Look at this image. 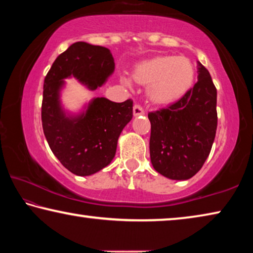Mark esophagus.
<instances>
[{"label":"esophagus","mask_w":253,"mask_h":253,"mask_svg":"<svg viewBox=\"0 0 253 253\" xmlns=\"http://www.w3.org/2000/svg\"><path fill=\"white\" fill-rule=\"evenodd\" d=\"M144 109L138 105H135L134 108H133V115L135 116V117H137V116H141V115H144Z\"/></svg>","instance_id":"esophagus-1"}]
</instances>
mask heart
I'll list each match as a JSON object with an SVG mask.
<instances>
[{"instance_id":"b5f03b06","label":"heart","mask_w":253,"mask_h":253,"mask_svg":"<svg viewBox=\"0 0 253 253\" xmlns=\"http://www.w3.org/2000/svg\"><path fill=\"white\" fill-rule=\"evenodd\" d=\"M136 83L147 86V97L154 105L164 106L181 99L195 81L192 63L182 56H158L139 63L133 72ZM128 85L129 81L122 79Z\"/></svg>"}]
</instances>
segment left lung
I'll return each instance as SVG.
<instances>
[{
  "label": "left lung",
  "mask_w": 253,
  "mask_h": 253,
  "mask_svg": "<svg viewBox=\"0 0 253 253\" xmlns=\"http://www.w3.org/2000/svg\"><path fill=\"white\" fill-rule=\"evenodd\" d=\"M217 91L198 63V81L177 102L148 114L150 155L154 169L172 180H187L202 169L217 128Z\"/></svg>",
  "instance_id": "1"
}]
</instances>
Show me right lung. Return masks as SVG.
I'll return each instance as SVG.
<instances>
[{
    "mask_svg": "<svg viewBox=\"0 0 253 253\" xmlns=\"http://www.w3.org/2000/svg\"><path fill=\"white\" fill-rule=\"evenodd\" d=\"M114 71V57L108 48L78 42L55 59L45 78L43 134L54 155L76 175H91L112 161L119 135L133 118V100L112 102L94 98L85 111L70 116L59 100L64 79L73 76L90 90H95Z\"/></svg>",
    "mask_w": 253,
    "mask_h": 253,
    "instance_id": "obj_1",
    "label": "right lung"
}]
</instances>
